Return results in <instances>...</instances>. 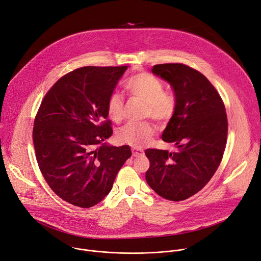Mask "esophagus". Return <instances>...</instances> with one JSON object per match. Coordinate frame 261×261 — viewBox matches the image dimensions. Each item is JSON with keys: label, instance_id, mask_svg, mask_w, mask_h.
Instances as JSON below:
<instances>
[{"label": "esophagus", "instance_id": "obj_1", "mask_svg": "<svg viewBox=\"0 0 261 261\" xmlns=\"http://www.w3.org/2000/svg\"><path fill=\"white\" fill-rule=\"evenodd\" d=\"M132 152H133V156L135 158H140V156H143L144 155V151L143 149H140V148H132Z\"/></svg>", "mask_w": 261, "mask_h": 261}]
</instances>
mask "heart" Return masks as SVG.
<instances>
[{"mask_svg": "<svg viewBox=\"0 0 261 261\" xmlns=\"http://www.w3.org/2000/svg\"><path fill=\"white\" fill-rule=\"evenodd\" d=\"M124 89L132 97L141 100L144 105L143 116L151 117L158 122L169 121L174 115L176 102L170 93L164 91V84L160 79L148 72H140L126 82ZM109 118L119 123L123 118V100L117 93L110 95L107 101ZM154 134V127L149 121L128 123L123 126L118 137L134 147H142L147 144Z\"/></svg>", "mask_w": 261, "mask_h": 261, "instance_id": "1", "label": "heart"}]
</instances>
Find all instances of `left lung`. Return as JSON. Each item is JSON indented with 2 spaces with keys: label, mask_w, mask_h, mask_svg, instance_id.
I'll use <instances>...</instances> for the list:
<instances>
[{
  "label": "left lung",
  "mask_w": 261,
  "mask_h": 261,
  "mask_svg": "<svg viewBox=\"0 0 261 261\" xmlns=\"http://www.w3.org/2000/svg\"><path fill=\"white\" fill-rule=\"evenodd\" d=\"M152 73L167 81L176 108L162 139L177 150L146 149L150 162L146 181L161 197L182 201L214 176L225 150L228 122L223 100L201 72L180 63L154 65Z\"/></svg>",
  "instance_id": "1"
}]
</instances>
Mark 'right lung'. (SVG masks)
<instances>
[{
	"label": "right lung",
	"mask_w": 261,
	"mask_h": 261,
	"mask_svg": "<svg viewBox=\"0 0 261 261\" xmlns=\"http://www.w3.org/2000/svg\"><path fill=\"white\" fill-rule=\"evenodd\" d=\"M127 66L77 68L58 80L34 121L36 160L49 188L68 203L88 208L110 193L130 158L128 145L110 146L107 101Z\"/></svg>",
	"instance_id": "1"
}]
</instances>
